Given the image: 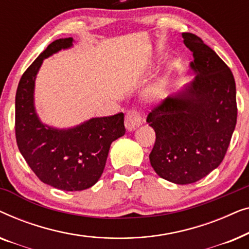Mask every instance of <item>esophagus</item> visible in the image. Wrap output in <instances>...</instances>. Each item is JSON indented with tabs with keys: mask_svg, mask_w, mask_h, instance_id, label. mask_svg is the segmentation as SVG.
Returning a JSON list of instances; mask_svg holds the SVG:
<instances>
[{
	"mask_svg": "<svg viewBox=\"0 0 249 249\" xmlns=\"http://www.w3.org/2000/svg\"><path fill=\"white\" fill-rule=\"evenodd\" d=\"M124 124L125 128L128 129V131H132L135 130V129H137L139 125L142 124L141 114H139L136 110L128 111L124 118Z\"/></svg>",
	"mask_w": 249,
	"mask_h": 249,
	"instance_id": "1",
	"label": "esophagus"
}]
</instances>
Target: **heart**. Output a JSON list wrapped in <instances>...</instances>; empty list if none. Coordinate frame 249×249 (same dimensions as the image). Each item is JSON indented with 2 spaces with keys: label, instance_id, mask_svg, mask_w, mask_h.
<instances>
[{
  "label": "heart",
  "instance_id": "heart-1",
  "mask_svg": "<svg viewBox=\"0 0 249 249\" xmlns=\"http://www.w3.org/2000/svg\"><path fill=\"white\" fill-rule=\"evenodd\" d=\"M166 89V78L164 76L158 77L145 87L142 95L149 102H158L164 96Z\"/></svg>",
  "mask_w": 249,
  "mask_h": 249
}]
</instances>
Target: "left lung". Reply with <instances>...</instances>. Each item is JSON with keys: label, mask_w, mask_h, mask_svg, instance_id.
Segmentation results:
<instances>
[{"label": "left lung", "mask_w": 249, "mask_h": 249, "mask_svg": "<svg viewBox=\"0 0 249 249\" xmlns=\"http://www.w3.org/2000/svg\"><path fill=\"white\" fill-rule=\"evenodd\" d=\"M193 52L192 83L147 115L156 139L149 161L161 178L193 183L221 164L237 124L236 83L229 67L198 36L182 33Z\"/></svg>", "instance_id": "obj_1"}]
</instances>
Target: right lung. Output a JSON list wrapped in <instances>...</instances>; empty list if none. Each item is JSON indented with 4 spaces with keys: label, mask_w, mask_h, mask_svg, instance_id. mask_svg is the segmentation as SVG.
Masks as SVG:
<instances>
[{
    "label": "right lung",
    "mask_w": 249,
    "mask_h": 249,
    "mask_svg": "<svg viewBox=\"0 0 249 249\" xmlns=\"http://www.w3.org/2000/svg\"><path fill=\"white\" fill-rule=\"evenodd\" d=\"M73 39L60 38L30 64L16 94V139L27 164L40 181L54 188L77 192L101 178L112 142L124 135V113L91 118L73 128L44 124L34 104L35 79L44 59L72 46Z\"/></svg>",
    "instance_id": "right-lung-1"
}]
</instances>
